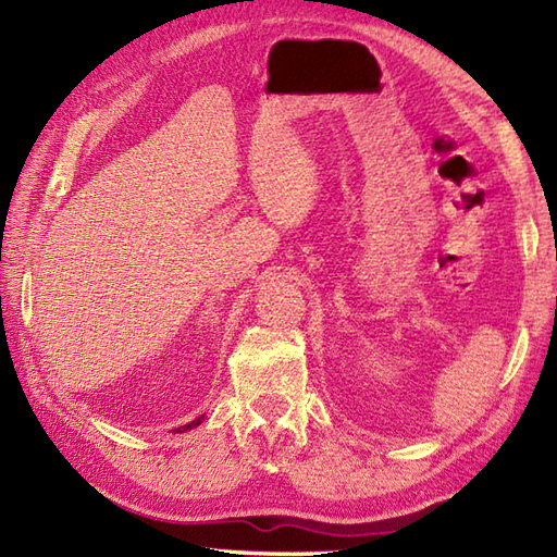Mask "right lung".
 I'll return each mask as SVG.
<instances>
[{
	"label": "right lung",
	"mask_w": 557,
	"mask_h": 557,
	"mask_svg": "<svg viewBox=\"0 0 557 557\" xmlns=\"http://www.w3.org/2000/svg\"><path fill=\"white\" fill-rule=\"evenodd\" d=\"M200 421H203V417H198L196 421H191V423H186V425H180V429H174L176 433H184V431H188V429H194V425H198Z\"/></svg>",
	"instance_id": "right-lung-1"
}]
</instances>
